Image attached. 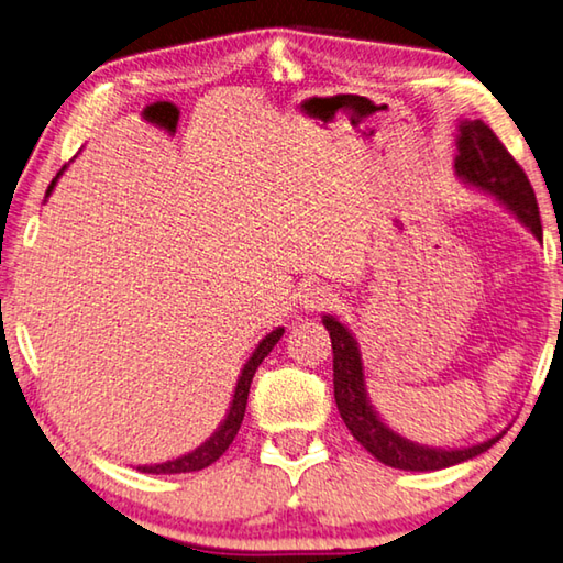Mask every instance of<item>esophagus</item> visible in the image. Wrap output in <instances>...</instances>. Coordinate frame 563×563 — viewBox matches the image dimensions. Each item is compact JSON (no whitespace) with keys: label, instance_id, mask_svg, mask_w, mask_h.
Instances as JSON below:
<instances>
[{"label":"esophagus","instance_id":"obj_1","mask_svg":"<svg viewBox=\"0 0 563 563\" xmlns=\"http://www.w3.org/2000/svg\"><path fill=\"white\" fill-rule=\"evenodd\" d=\"M300 305L302 310L308 312H320V310H330L334 308V295L322 288V285H310L300 292Z\"/></svg>","mask_w":563,"mask_h":563}]
</instances>
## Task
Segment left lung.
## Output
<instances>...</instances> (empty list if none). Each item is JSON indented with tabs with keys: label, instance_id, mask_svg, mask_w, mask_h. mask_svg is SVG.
Returning a JSON list of instances; mask_svg holds the SVG:
<instances>
[{
	"label": "left lung",
	"instance_id": "8db88e82",
	"mask_svg": "<svg viewBox=\"0 0 563 563\" xmlns=\"http://www.w3.org/2000/svg\"><path fill=\"white\" fill-rule=\"evenodd\" d=\"M455 169L463 179L495 194L499 201L507 203L527 223L537 239H541V219L534 189H531L525 169L517 165V159L509 155L507 147L483 120H470L460 125ZM322 322L332 340L334 401L336 408H340L342 421L350 428V433L356 441L376 460H382L384 465L398 470H418V473L443 470L485 453L487 448H493L503 438L495 435L479 445L463 448V451H435V448L416 445L406 441V438L396 435L394 431H388L379 421V416L374 413L369 401H366L362 360L352 334L334 317H324Z\"/></svg>",
	"mask_w": 563,
	"mask_h": 563
}]
</instances>
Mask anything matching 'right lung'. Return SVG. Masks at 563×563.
Segmentation results:
<instances>
[{
  "mask_svg": "<svg viewBox=\"0 0 563 563\" xmlns=\"http://www.w3.org/2000/svg\"><path fill=\"white\" fill-rule=\"evenodd\" d=\"M60 175V172H58ZM56 175V177H58ZM56 179L48 184V191L54 189ZM46 191V194H48ZM283 327H278V330H273L265 340L258 344V350L253 352V356L249 360V364L243 366L241 372V379L236 384V394H233V404H231V411L227 416V421L221 423V428L217 433H213L207 443H203L201 448H197V451L184 455V457H177V460H169V463H162V465H145V467H137L142 470V473H155V475H175V473H197V470H203L209 467L211 463H217V460L227 453V448L233 443V438H236L239 428H241V421H243V413H246V401H249V388H251V382H253V374L255 369H258L261 362L268 356V352L273 350L275 344H278V340L283 336Z\"/></svg>",
  "mask_w": 563,
  "mask_h": 563,
  "instance_id": "right-lung-1",
  "label": "right lung"
}]
</instances>
